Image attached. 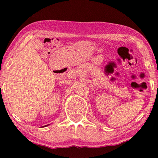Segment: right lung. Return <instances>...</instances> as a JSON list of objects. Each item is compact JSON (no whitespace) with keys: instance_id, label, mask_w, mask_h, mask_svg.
Segmentation results:
<instances>
[{"instance_id":"right-lung-1","label":"right lung","mask_w":158,"mask_h":158,"mask_svg":"<svg viewBox=\"0 0 158 158\" xmlns=\"http://www.w3.org/2000/svg\"><path fill=\"white\" fill-rule=\"evenodd\" d=\"M47 126H48V125H46V126H44L43 127H47Z\"/></svg>"}]
</instances>
